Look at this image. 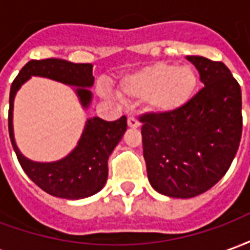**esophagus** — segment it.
Segmentation results:
<instances>
[{"instance_id":"obj_1","label":"esophagus","mask_w":250,"mask_h":250,"mask_svg":"<svg viewBox=\"0 0 250 250\" xmlns=\"http://www.w3.org/2000/svg\"><path fill=\"white\" fill-rule=\"evenodd\" d=\"M127 125H128L130 128H138V127H139V120L136 119V118H128Z\"/></svg>"}]
</instances>
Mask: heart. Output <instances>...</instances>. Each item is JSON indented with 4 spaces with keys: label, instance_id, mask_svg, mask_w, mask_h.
Returning <instances> with one entry per match:
<instances>
[{
    "label": "heart",
    "instance_id": "b5f03b06",
    "mask_svg": "<svg viewBox=\"0 0 250 250\" xmlns=\"http://www.w3.org/2000/svg\"><path fill=\"white\" fill-rule=\"evenodd\" d=\"M198 76L191 66L165 62H152L123 77L120 95L132 100H147L152 112L171 115L193 102Z\"/></svg>",
    "mask_w": 250,
    "mask_h": 250
}]
</instances>
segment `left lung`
I'll return each instance as SVG.
<instances>
[{"label":"left lung","instance_id":"1","mask_svg":"<svg viewBox=\"0 0 250 250\" xmlns=\"http://www.w3.org/2000/svg\"><path fill=\"white\" fill-rule=\"evenodd\" d=\"M186 59L205 87L175 114L141 116L148 182L173 198L213 188L230 167L242 132L241 88L229 68L202 56Z\"/></svg>","mask_w":250,"mask_h":250}]
</instances>
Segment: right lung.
Instances as JSON below:
<instances>
[{
  "mask_svg": "<svg viewBox=\"0 0 250 250\" xmlns=\"http://www.w3.org/2000/svg\"><path fill=\"white\" fill-rule=\"evenodd\" d=\"M92 64H75L62 59L30 60L14 79L9 95V136L21 167L45 193L65 199L91 197L104 188L108 177V158L127 130V118L105 122L98 116L85 122L76 147L66 157L55 162H35L24 157L16 145L13 107L16 93L32 76L52 79L75 87V93L84 109L92 102Z\"/></svg>",
  "mask_w": 250,
  "mask_h": 250,
  "instance_id": "right-lung-1",
  "label": "right lung"
}]
</instances>
